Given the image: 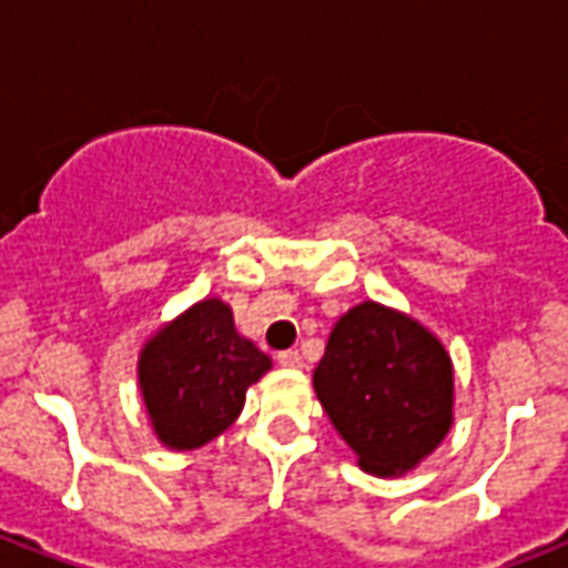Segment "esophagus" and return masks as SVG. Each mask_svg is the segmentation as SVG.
I'll list each match as a JSON object with an SVG mask.
<instances>
[{"label": "esophagus", "instance_id": "34e87169", "mask_svg": "<svg viewBox=\"0 0 568 568\" xmlns=\"http://www.w3.org/2000/svg\"><path fill=\"white\" fill-rule=\"evenodd\" d=\"M276 363L283 368H303V356L297 351H283V354H276Z\"/></svg>", "mask_w": 568, "mask_h": 568}]
</instances>
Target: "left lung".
<instances>
[{
	"label": "left lung",
	"mask_w": 568,
	"mask_h": 568,
	"mask_svg": "<svg viewBox=\"0 0 568 568\" xmlns=\"http://www.w3.org/2000/svg\"><path fill=\"white\" fill-rule=\"evenodd\" d=\"M312 383L359 466L379 477L418 466L454 422L448 351L418 321L374 301L338 318Z\"/></svg>",
	"instance_id": "1"
}]
</instances>
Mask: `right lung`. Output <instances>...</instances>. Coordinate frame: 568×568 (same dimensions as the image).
Wrapping results in <instances>:
<instances>
[{
	"mask_svg": "<svg viewBox=\"0 0 568 568\" xmlns=\"http://www.w3.org/2000/svg\"><path fill=\"white\" fill-rule=\"evenodd\" d=\"M271 368L232 310L217 297L194 303L141 351L138 383L155 436L173 450L203 448L235 418L247 388Z\"/></svg>",
	"mask_w": 568,
	"mask_h": 568,
	"instance_id": "obj_1",
	"label": "right lung"
}]
</instances>
